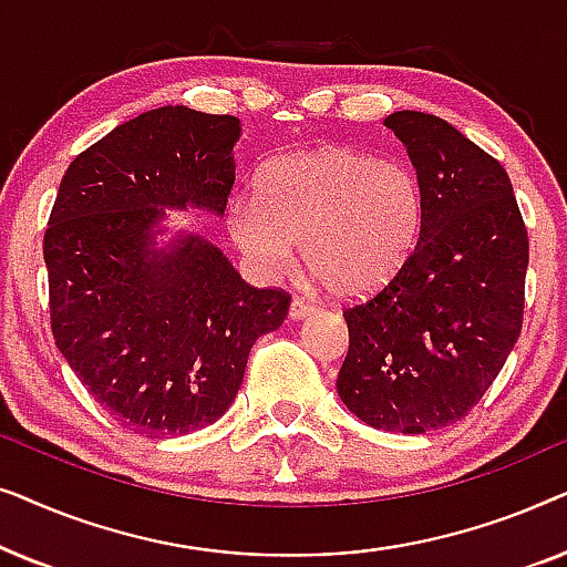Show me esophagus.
I'll list each match as a JSON object with an SVG mask.
<instances>
[{"label": "esophagus", "instance_id": "1", "mask_svg": "<svg viewBox=\"0 0 567 567\" xmlns=\"http://www.w3.org/2000/svg\"><path fill=\"white\" fill-rule=\"evenodd\" d=\"M312 312H315V307L309 305V301H305L301 297H293L291 299V307H289L291 320H305V317H309Z\"/></svg>", "mask_w": 567, "mask_h": 567}]
</instances>
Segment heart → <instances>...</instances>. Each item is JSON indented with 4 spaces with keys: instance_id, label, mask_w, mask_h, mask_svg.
I'll list each match as a JSON object with an SVG mask.
<instances>
[{
    "instance_id": "1",
    "label": "heart",
    "mask_w": 567,
    "mask_h": 567,
    "mask_svg": "<svg viewBox=\"0 0 567 567\" xmlns=\"http://www.w3.org/2000/svg\"><path fill=\"white\" fill-rule=\"evenodd\" d=\"M423 224V188L402 162L348 146L268 162L258 196L227 206L229 235L262 276H281L301 243L307 268L340 299L377 291L402 268Z\"/></svg>"
}]
</instances>
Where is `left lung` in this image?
<instances>
[{
	"label": "left lung",
	"mask_w": 567,
	"mask_h": 567,
	"mask_svg": "<svg viewBox=\"0 0 567 567\" xmlns=\"http://www.w3.org/2000/svg\"><path fill=\"white\" fill-rule=\"evenodd\" d=\"M423 188L421 235L374 297L348 307L338 394L359 421L425 433L462 421L524 322L529 237L498 159L431 113L384 121Z\"/></svg>",
	"instance_id": "8db88e82"
}]
</instances>
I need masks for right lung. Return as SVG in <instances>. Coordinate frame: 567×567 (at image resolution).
Returning <instances> with one entry per match:
<instances>
[{
	"instance_id": "obj_1",
	"label": "right lung",
	"mask_w": 567,
	"mask_h": 567,
	"mask_svg": "<svg viewBox=\"0 0 567 567\" xmlns=\"http://www.w3.org/2000/svg\"><path fill=\"white\" fill-rule=\"evenodd\" d=\"M239 118L165 105L121 123L61 177L43 237L56 348L100 408L144 436H183L227 413L255 340L291 297L245 284L219 247L165 208L224 214Z\"/></svg>"
}]
</instances>
